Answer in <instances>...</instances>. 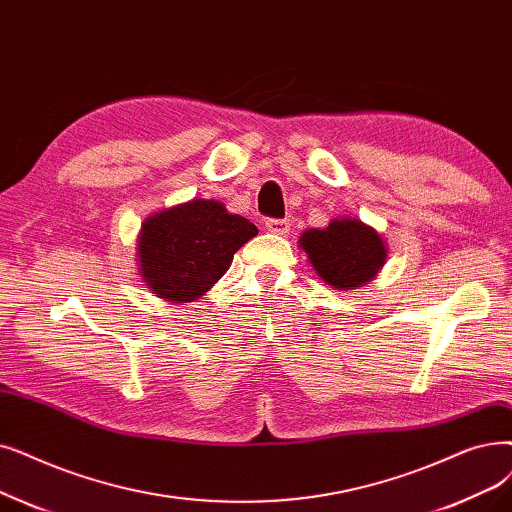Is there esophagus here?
I'll use <instances>...</instances> for the list:
<instances>
[{"label": "esophagus", "mask_w": 512, "mask_h": 512, "mask_svg": "<svg viewBox=\"0 0 512 512\" xmlns=\"http://www.w3.org/2000/svg\"><path fill=\"white\" fill-rule=\"evenodd\" d=\"M265 230L272 234H278V236H284V234H288V230H291V224H288L286 219H268L265 221Z\"/></svg>", "instance_id": "esophagus-1"}]
</instances>
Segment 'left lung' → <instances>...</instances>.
Instances as JSON below:
<instances>
[{
	"label": "left lung",
	"mask_w": 512,
	"mask_h": 512,
	"mask_svg": "<svg viewBox=\"0 0 512 512\" xmlns=\"http://www.w3.org/2000/svg\"><path fill=\"white\" fill-rule=\"evenodd\" d=\"M299 244L316 274L337 291L364 286L387 259L381 234L351 217L332 219L324 230H305Z\"/></svg>",
	"instance_id": "obj_1"
}]
</instances>
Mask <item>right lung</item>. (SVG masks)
<instances>
[{
    "label": "right lung",
    "instance_id": "1",
    "mask_svg": "<svg viewBox=\"0 0 512 512\" xmlns=\"http://www.w3.org/2000/svg\"><path fill=\"white\" fill-rule=\"evenodd\" d=\"M253 236L257 228L249 219L194 198L146 217L138 238L140 274L157 297L194 301L228 272L234 253Z\"/></svg>",
    "mask_w": 512,
    "mask_h": 512
}]
</instances>
